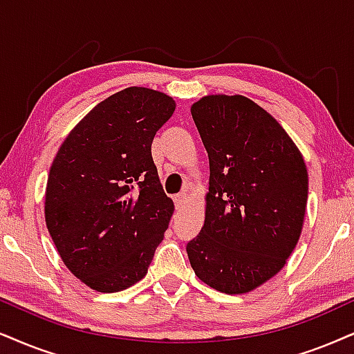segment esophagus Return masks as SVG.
<instances>
[{
	"label": "esophagus",
	"mask_w": 354,
	"mask_h": 354,
	"mask_svg": "<svg viewBox=\"0 0 354 354\" xmlns=\"http://www.w3.org/2000/svg\"><path fill=\"white\" fill-rule=\"evenodd\" d=\"M187 201V196L186 192H180V194L174 196V204H176V207H181L183 204H185Z\"/></svg>",
	"instance_id": "esophagus-1"
}]
</instances>
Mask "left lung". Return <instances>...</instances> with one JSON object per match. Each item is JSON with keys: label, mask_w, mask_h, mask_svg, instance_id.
Instances as JSON below:
<instances>
[{"label": "left lung", "mask_w": 354, "mask_h": 354, "mask_svg": "<svg viewBox=\"0 0 354 354\" xmlns=\"http://www.w3.org/2000/svg\"><path fill=\"white\" fill-rule=\"evenodd\" d=\"M191 114L210 178L204 227L186 245L187 257L210 288L250 292L296 248L308 194L306 163L277 120L248 97L204 96Z\"/></svg>", "instance_id": "8db88e82"}]
</instances>
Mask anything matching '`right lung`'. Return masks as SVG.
<instances>
[{"mask_svg":"<svg viewBox=\"0 0 354 354\" xmlns=\"http://www.w3.org/2000/svg\"><path fill=\"white\" fill-rule=\"evenodd\" d=\"M173 97L132 86L93 107L53 160L46 223L65 266L97 292L131 288L149 271L174 204L151 142Z\"/></svg>","mask_w":354,"mask_h":354,"instance_id":"right-lung-1","label":"right lung"}]
</instances>
